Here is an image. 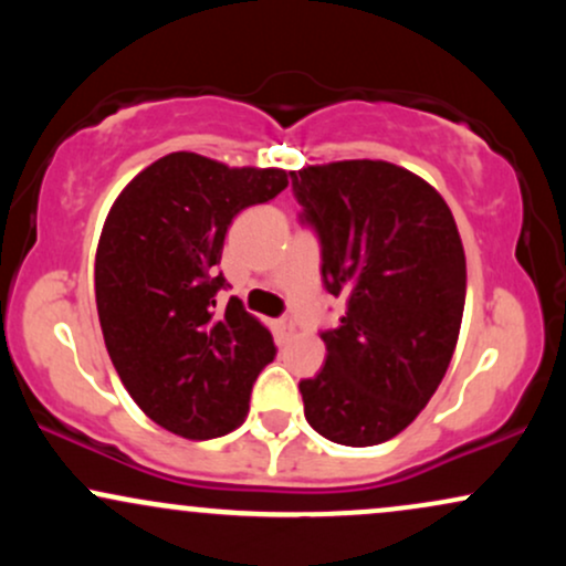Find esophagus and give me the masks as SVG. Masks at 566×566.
I'll return each instance as SVG.
<instances>
[{
    "instance_id": "esophagus-1",
    "label": "esophagus",
    "mask_w": 566,
    "mask_h": 566,
    "mask_svg": "<svg viewBox=\"0 0 566 566\" xmlns=\"http://www.w3.org/2000/svg\"><path fill=\"white\" fill-rule=\"evenodd\" d=\"M279 333L282 335L295 333V319H292V316H282V319H279Z\"/></svg>"
}]
</instances>
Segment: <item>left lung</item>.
Segmentation results:
<instances>
[{
    "instance_id": "8db88e82",
    "label": "left lung",
    "mask_w": 566,
    "mask_h": 566,
    "mask_svg": "<svg viewBox=\"0 0 566 566\" xmlns=\"http://www.w3.org/2000/svg\"><path fill=\"white\" fill-rule=\"evenodd\" d=\"M292 191L346 301L327 361L301 380L305 420L335 444L373 447L420 415L444 378L465 305V252L433 186L380 159L303 167Z\"/></svg>"
}]
</instances>
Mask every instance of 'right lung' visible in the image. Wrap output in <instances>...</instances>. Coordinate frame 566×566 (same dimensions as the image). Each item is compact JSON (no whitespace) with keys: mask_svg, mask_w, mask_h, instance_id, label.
<instances>
[{"mask_svg":"<svg viewBox=\"0 0 566 566\" xmlns=\"http://www.w3.org/2000/svg\"><path fill=\"white\" fill-rule=\"evenodd\" d=\"M276 167H229L167 154L116 197L95 252V303L116 373L154 423L184 439L244 423L274 337L226 287L216 265L231 220L287 188Z\"/></svg>","mask_w":566,"mask_h":566,"instance_id":"right-lung-1","label":"right lung"}]
</instances>
